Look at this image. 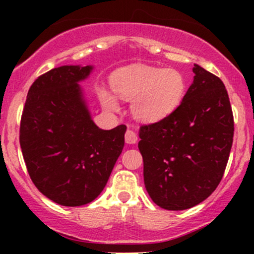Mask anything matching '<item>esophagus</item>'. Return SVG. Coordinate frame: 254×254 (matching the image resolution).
Returning a JSON list of instances; mask_svg holds the SVG:
<instances>
[{
    "label": "esophagus",
    "instance_id": "1",
    "mask_svg": "<svg viewBox=\"0 0 254 254\" xmlns=\"http://www.w3.org/2000/svg\"><path fill=\"white\" fill-rule=\"evenodd\" d=\"M125 142H127V144H133L137 142V135L132 130H127V132H125Z\"/></svg>",
    "mask_w": 254,
    "mask_h": 254
}]
</instances>
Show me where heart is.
Masks as SVG:
<instances>
[{"mask_svg": "<svg viewBox=\"0 0 254 254\" xmlns=\"http://www.w3.org/2000/svg\"><path fill=\"white\" fill-rule=\"evenodd\" d=\"M111 88L118 98L131 100L133 117L153 124L170 117L182 104L186 81L176 69L130 65L111 76ZM99 100L107 111L119 110L118 99L110 90L100 88Z\"/></svg>", "mask_w": 254, "mask_h": 254, "instance_id": "1", "label": "heart"}]
</instances>
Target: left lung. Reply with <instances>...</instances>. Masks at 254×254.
<instances>
[{
  "mask_svg": "<svg viewBox=\"0 0 254 254\" xmlns=\"http://www.w3.org/2000/svg\"><path fill=\"white\" fill-rule=\"evenodd\" d=\"M192 71L179 107L139 129L145 189L166 210L190 209L210 196L232 149L234 121L226 87L198 64Z\"/></svg>",
  "mask_w": 254,
  "mask_h": 254,
  "instance_id": "left-lung-1",
  "label": "left lung"
}]
</instances>
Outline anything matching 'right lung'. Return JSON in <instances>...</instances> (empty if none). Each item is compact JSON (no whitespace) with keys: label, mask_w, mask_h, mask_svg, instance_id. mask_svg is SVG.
I'll list each match as a JSON object with an SVG mask.
<instances>
[{"label":"right lung","mask_w":254,"mask_h":254,"mask_svg":"<svg viewBox=\"0 0 254 254\" xmlns=\"http://www.w3.org/2000/svg\"><path fill=\"white\" fill-rule=\"evenodd\" d=\"M93 65H62L34 81L20 125V145L36 188L52 202L80 206L104 190L124 148L125 125L93 122L80 82Z\"/></svg>","instance_id":"1"}]
</instances>
